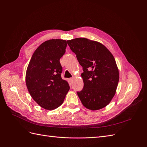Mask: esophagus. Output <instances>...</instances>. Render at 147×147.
<instances>
[{"instance_id":"esophagus-1","label":"esophagus","mask_w":147,"mask_h":147,"mask_svg":"<svg viewBox=\"0 0 147 147\" xmlns=\"http://www.w3.org/2000/svg\"><path fill=\"white\" fill-rule=\"evenodd\" d=\"M73 79H74L73 78H70V79H69V83H70V84H72L73 81Z\"/></svg>"}]
</instances>
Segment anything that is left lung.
I'll list each match as a JSON object with an SVG mask.
<instances>
[{"instance_id":"obj_1","label":"left lung","mask_w":147,"mask_h":147,"mask_svg":"<svg viewBox=\"0 0 147 147\" xmlns=\"http://www.w3.org/2000/svg\"><path fill=\"white\" fill-rule=\"evenodd\" d=\"M83 67L84 86L78 92L82 104L91 110L109 104L115 94L119 72L112 53L101 43L86 38L67 40Z\"/></svg>"}]
</instances>
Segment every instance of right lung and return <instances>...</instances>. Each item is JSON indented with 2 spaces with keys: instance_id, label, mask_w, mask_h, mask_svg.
Returning <instances> with one entry per match:
<instances>
[{
  "instance_id": "1",
  "label": "right lung",
  "mask_w": 147,
  "mask_h": 147,
  "mask_svg": "<svg viewBox=\"0 0 147 147\" xmlns=\"http://www.w3.org/2000/svg\"><path fill=\"white\" fill-rule=\"evenodd\" d=\"M67 41L51 39L36 49L27 67L26 82L29 93L45 109L52 110L63 103L69 89L61 78L59 59L65 52Z\"/></svg>"
}]
</instances>
